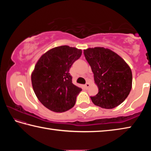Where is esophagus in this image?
I'll list each match as a JSON object with an SVG mask.
<instances>
[{
  "label": "esophagus",
  "mask_w": 151,
  "mask_h": 151,
  "mask_svg": "<svg viewBox=\"0 0 151 151\" xmlns=\"http://www.w3.org/2000/svg\"><path fill=\"white\" fill-rule=\"evenodd\" d=\"M89 86H90V84H89L88 83H86L85 85V88H88V87Z\"/></svg>",
  "instance_id": "obj_1"
}]
</instances>
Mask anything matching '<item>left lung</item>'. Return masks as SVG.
<instances>
[{"mask_svg": "<svg viewBox=\"0 0 151 151\" xmlns=\"http://www.w3.org/2000/svg\"><path fill=\"white\" fill-rule=\"evenodd\" d=\"M86 60L94 74L99 93L91 96L92 102L101 108L119 106L132 88V71L127 63L113 51L103 47L84 50Z\"/></svg>", "mask_w": 151, "mask_h": 151, "instance_id": "1", "label": "left lung"}]
</instances>
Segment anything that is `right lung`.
<instances>
[{
  "mask_svg": "<svg viewBox=\"0 0 151 151\" xmlns=\"http://www.w3.org/2000/svg\"><path fill=\"white\" fill-rule=\"evenodd\" d=\"M82 50L64 45L53 48L37 61L31 75L33 90L46 108L63 112L73 108L82 91L72 83L69 70Z\"/></svg>",
  "mask_w": 151,
  "mask_h": 151,
  "instance_id": "right-lung-1",
  "label": "right lung"
}]
</instances>
